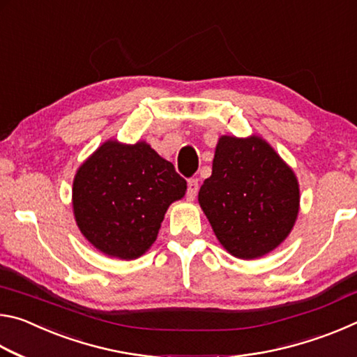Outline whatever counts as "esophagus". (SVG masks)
I'll return each instance as SVG.
<instances>
[{"instance_id":"obj_1","label":"esophagus","mask_w":357,"mask_h":357,"mask_svg":"<svg viewBox=\"0 0 357 357\" xmlns=\"http://www.w3.org/2000/svg\"><path fill=\"white\" fill-rule=\"evenodd\" d=\"M198 193V179H189V183H187V198L189 200H193V198L197 197Z\"/></svg>"}]
</instances>
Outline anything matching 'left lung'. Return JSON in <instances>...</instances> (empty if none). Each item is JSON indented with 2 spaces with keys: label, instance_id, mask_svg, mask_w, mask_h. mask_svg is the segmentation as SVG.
<instances>
[{
  "label": "left lung",
  "instance_id": "8db88e82",
  "mask_svg": "<svg viewBox=\"0 0 357 357\" xmlns=\"http://www.w3.org/2000/svg\"><path fill=\"white\" fill-rule=\"evenodd\" d=\"M298 178L259 135H222L198 203L229 255L257 259L288 238L299 214Z\"/></svg>",
  "mask_w": 357,
  "mask_h": 357
}]
</instances>
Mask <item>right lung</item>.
I'll return each instance as SVG.
<instances>
[{
  "label": "right lung",
  "mask_w": 357,
  "mask_h": 357,
  "mask_svg": "<svg viewBox=\"0 0 357 357\" xmlns=\"http://www.w3.org/2000/svg\"><path fill=\"white\" fill-rule=\"evenodd\" d=\"M185 190V179L149 143L110 138L78 167L72 211L78 229L99 252L135 259L151 249L167 209Z\"/></svg>",
  "instance_id": "right-lung-1"
}]
</instances>
